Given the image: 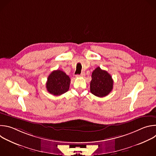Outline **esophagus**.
Masks as SVG:
<instances>
[{
	"label": "esophagus",
	"instance_id": "34e87169",
	"mask_svg": "<svg viewBox=\"0 0 156 156\" xmlns=\"http://www.w3.org/2000/svg\"><path fill=\"white\" fill-rule=\"evenodd\" d=\"M85 76V73L84 72H82L80 75H76V77H78V76Z\"/></svg>",
	"mask_w": 156,
	"mask_h": 156
}]
</instances>
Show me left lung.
<instances>
[{"label":"left lung","instance_id":"obj_1","mask_svg":"<svg viewBox=\"0 0 156 156\" xmlns=\"http://www.w3.org/2000/svg\"><path fill=\"white\" fill-rule=\"evenodd\" d=\"M90 91L96 96L103 98L107 96L113 89L114 81L111 75L99 66L92 73Z\"/></svg>","mask_w":156,"mask_h":156}]
</instances>
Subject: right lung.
<instances>
[{"label": "right lung", "instance_id": "obj_1", "mask_svg": "<svg viewBox=\"0 0 156 156\" xmlns=\"http://www.w3.org/2000/svg\"><path fill=\"white\" fill-rule=\"evenodd\" d=\"M70 84V77L60 70L53 71L48 76L46 83L48 91L52 95L60 96L67 92Z\"/></svg>", "mask_w": 156, "mask_h": 156}]
</instances>
